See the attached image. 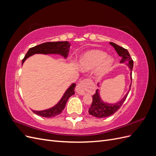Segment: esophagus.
I'll use <instances>...</instances> for the list:
<instances>
[{
    "label": "esophagus",
    "mask_w": 156,
    "mask_h": 156,
    "mask_svg": "<svg viewBox=\"0 0 156 156\" xmlns=\"http://www.w3.org/2000/svg\"><path fill=\"white\" fill-rule=\"evenodd\" d=\"M91 81L89 79H85L83 80L80 82L76 87V92L81 94V95H84V94H86L88 91L89 85L90 84Z\"/></svg>",
    "instance_id": "esophagus-1"
}]
</instances>
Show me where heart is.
Returning a JSON list of instances; mask_svg holds the SVG:
<instances>
[{
	"instance_id": "1",
	"label": "heart",
	"mask_w": 156,
	"mask_h": 156,
	"mask_svg": "<svg viewBox=\"0 0 156 156\" xmlns=\"http://www.w3.org/2000/svg\"><path fill=\"white\" fill-rule=\"evenodd\" d=\"M112 59L107 56L105 52L98 50L89 51L80 60L79 66L83 70H90L96 68L98 76H102L110 69Z\"/></svg>"
}]
</instances>
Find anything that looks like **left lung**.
Here are the masks:
<instances>
[{
    "mask_svg": "<svg viewBox=\"0 0 156 156\" xmlns=\"http://www.w3.org/2000/svg\"><path fill=\"white\" fill-rule=\"evenodd\" d=\"M109 44L115 48L119 55L120 56H122V60L120 61V62H127L126 64L128 66V67L129 68L131 71L130 75L131 79L132 80V69H133V60H132L131 57L130 56L128 51L126 49L122 48V47L118 45L115 43H112V42H110ZM131 86V83L129 86V91L127 92L124 98H122V100H120L119 102H118L116 103H115V104H108V103L103 102L100 99V96H99L98 90H96V93L92 96V105L88 109L89 114L97 118H105L111 116L112 115L114 114V113H115L119 109L122 105V104L124 103V102L125 101L126 99L129 92Z\"/></svg>",
    "mask_w": 156,
    "mask_h": 156,
    "instance_id": "obj_1",
    "label": "left lung"
}]
</instances>
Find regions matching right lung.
Instances as JSON below:
<instances>
[{
    "label": "right lung",
    "mask_w": 156,
    "mask_h": 156,
    "mask_svg": "<svg viewBox=\"0 0 156 156\" xmlns=\"http://www.w3.org/2000/svg\"><path fill=\"white\" fill-rule=\"evenodd\" d=\"M70 47V44L68 41H55V42H46V43L41 44L40 45H36L31 48L27 53L24 58L22 60V64L25 62V60L29 57L30 56L36 54H60L62 56L66 58L69 53V48ZM76 84L75 83L72 84L69 87V88L66 91L64 95L61 99L60 101L53 107L49 109L41 111H32V112L35 113L37 115H39L43 117L51 118L60 115L64 108H65L66 102L70 96L75 94L74 89Z\"/></svg>",
    "instance_id": "right-lung-1"
}]
</instances>
